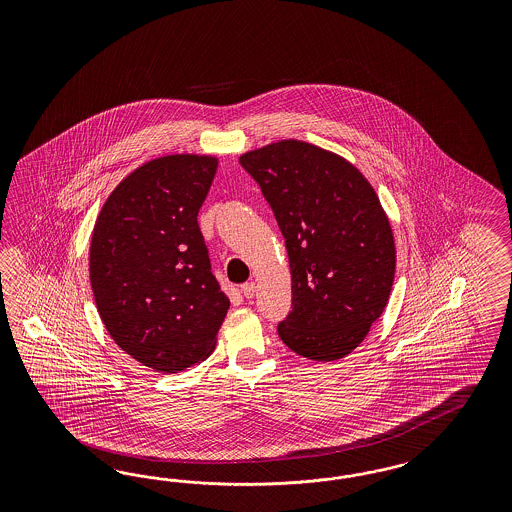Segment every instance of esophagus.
Masks as SVG:
<instances>
[{"label":"esophagus","instance_id":"esophagus-1","mask_svg":"<svg viewBox=\"0 0 512 512\" xmlns=\"http://www.w3.org/2000/svg\"><path fill=\"white\" fill-rule=\"evenodd\" d=\"M255 291H257V285H255L253 281H249V283H244V285H242V295L246 296L248 300L255 296Z\"/></svg>","mask_w":512,"mask_h":512}]
</instances>
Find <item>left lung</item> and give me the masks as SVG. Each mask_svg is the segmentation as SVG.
Wrapping results in <instances>:
<instances>
[{
  "instance_id": "1",
  "label": "left lung",
  "mask_w": 512,
  "mask_h": 512,
  "mask_svg": "<svg viewBox=\"0 0 512 512\" xmlns=\"http://www.w3.org/2000/svg\"><path fill=\"white\" fill-rule=\"evenodd\" d=\"M261 186L291 266L293 310L281 341L330 362L357 349L387 306L396 248L370 182L340 155L302 140H279L240 155Z\"/></svg>"
}]
</instances>
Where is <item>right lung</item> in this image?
I'll use <instances>...</instances> for the list:
<instances>
[{"instance_id": "add662e5", "label": "right lung", "mask_w": 512, "mask_h": 512, "mask_svg": "<svg viewBox=\"0 0 512 512\" xmlns=\"http://www.w3.org/2000/svg\"><path fill=\"white\" fill-rule=\"evenodd\" d=\"M216 169L210 155L152 159L116 186L93 227L90 281L101 321L155 372L208 357L231 304L197 223Z\"/></svg>"}]
</instances>
